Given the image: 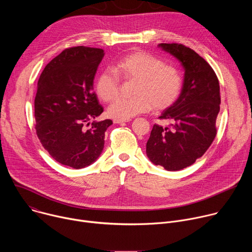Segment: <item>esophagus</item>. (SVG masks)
I'll return each instance as SVG.
<instances>
[{
  "mask_svg": "<svg viewBox=\"0 0 252 252\" xmlns=\"http://www.w3.org/2000/svg\"><path fill=\"white\" fill-rule=\"evenodd\" d=\"M127 122H129V120H120V119L114 120V124H124V123H127Z\"/></svg>",
  "mask_w": 252,
  "mask_h": 252,
  "instance_id": "34e87169",
  "label": "esophagus"
}]
</instances>
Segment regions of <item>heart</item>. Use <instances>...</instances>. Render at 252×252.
<instances>
[{"label":"heart","instance_id":"1","mask_svg":"<svg viewBox=\"0 0 252 252\" xmlns=\"http://www.w3.org/2000/svg\"><path fill=\"white\" fill-rule=\"evenodd\" d=\"M113 69L114 71H101L95 82V92L105 102L114 100L119 95L120 78L126 82L136 81L133 97H120L110 105L107 113L113 118L129 120L151 111L152 107L156 111H163L181 95V71L149 53H129L118 60Z\"/></svg>","mask_w":252,"mask_h":252}]
</instances>
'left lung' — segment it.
<instances>
[{
  "label": "left lung",
  "mask_w": 252,
  "mask_h": 252,
  "mask_svg": "<svg viewBox=\"0 0 252 252\" xmlns=\"http://www.w3.org/2000/svg\"><path fill=\"white\" fill-rule=\"evenodd\" d=\"M185 68L182 93L159 117L171 124L155 125L147 142V155L156 165L175 171L201 158L217 135L220 93L219 79L209 63L182 44H159Z\"/></svg>",
  "instance_id": "obj_1"
}]
</instances>
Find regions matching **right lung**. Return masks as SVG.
Segmentation results:
<instances>
[{
	"mask_svg": "<svg viewBox=\"0 0 252 252\" xmlns=\"http://www.w3.org/2000/svg\"><path fill=\"white\" fill-rule=\"evenodd\" d=\"M103 50L84 46L63 50L44 68L34 97L35 131L44 149L58 162L83 168L94 162L113 121H90L103 107L94 90V79Z\"/></svg>",
	"mask_w": 252,
	"mask_h": 252,
	"instance_id": "add662e5",
	"label": "right lung"
}]
</instances>
